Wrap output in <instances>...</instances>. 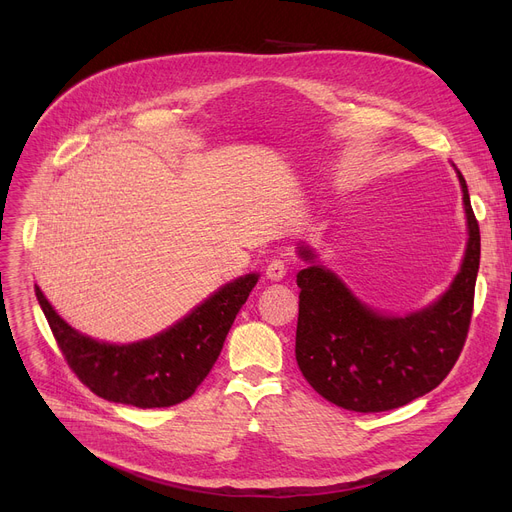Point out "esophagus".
Here are the masks:
<instances>
[{
  "label": "esophagus",
  "mask_w": 512,
  "mask_h": 512,
  "mask_svg": "<svg viewBox=\"0 0 512 512\" xmlns=\"http://www.w3.org/2000/svg\"><path fill=\"white\" fill-rule=\"evenodd\" d=\"M265 276H267V280L280 282L286 276V263L282 259H274L270 265H267Z\"/></svg>",
  "instance_id": "esophagus-1"
}]
</instances>
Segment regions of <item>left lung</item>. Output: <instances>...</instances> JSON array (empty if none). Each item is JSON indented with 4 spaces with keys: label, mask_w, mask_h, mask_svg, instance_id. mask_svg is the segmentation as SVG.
Returning a JSON list of instances; mask_svg holds the SVG:
<instances>
[{
    "label": "left lung",
    "mask_w": 512,
    "mask_h": 512,
    "mask_svg": "<svg viewBox=\"0 0 512 512\" xmlns=\"http://www.w3.org/2000/svg\"><path fill=\"white\" fill-rule=\"evenodd\" d=\"M469 224L467 253L444 297L407 317H384L361 305L328 270L297 274V353L305 380L326 400L357 413H382L432 392L461 357L473 315L479 270V224L459 172ZM313 261L307 247H299Z\"/></svg>",
    "instance_id": "8db88e82"
}]
</instances>
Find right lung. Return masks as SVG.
Instances as JSON below:
<instances>
[{"label": "right lung", "mask_w": 512, "mask_h": 512, "mask_svg": "<svg viewBox=\"0 0 512 512\" xmlns=\"http://www.w3.org/2000/svg\"><path fill=\"white\" fill-rule=\"evenodd\" d=\"M257 274L238 278L201 303L170 330L134 344H105L78 334L35 288L68 367L93 394L139 409L172 407L193 396L218 361L236 313Z\"/></svg>", "instance_id": "add662e5"}]
</instances>
